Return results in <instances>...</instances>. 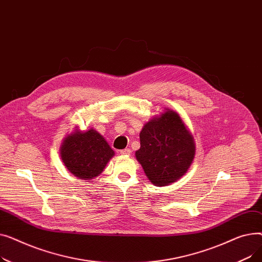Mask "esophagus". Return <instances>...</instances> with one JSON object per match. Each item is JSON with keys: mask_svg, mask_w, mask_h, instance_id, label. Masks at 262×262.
<instances>
[{"mask_svg": "<svg viewBox=\"0 0 262 262\" xmlns=\"http://www.w3.org/2000/svg\"><path fill=\"white\" fill-rule=\"evenodd\" d=\"M130 153H132V150L129 148H124V149L120 150L121 155H130Z\"/></svg>", "mask_w": 262, "mask_h": 262, "instance_id": "obj_1", "label": "esophagus"}]
</instances>
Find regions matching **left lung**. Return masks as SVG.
Masks as SVG:
<instances>
[{"label": "left lung", "mask_w": 262, "mask_h": 262, "mask_svg": "<svg viewBox=\"0 0 262 262\" xmlns=\"http://www.w3.org/2000/svg\"><path fill=\"white\" fill-rule=\"evenodd\" d=\"M195 155V143L185 123L173 110L155 116L140 132V148L136 158L150 183L158 187L180 180Z\"/></svg>", "instance_id": "left-lung-1"}]
</instances>
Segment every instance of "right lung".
I'll return each mask as SVG.
<instances>
[{
	"label": "right lung",
	"instance_id": "add662e5",
	"mask_svg": "<svg viewBox=\"0 0 262 262\" xmlns=\"http://www.w3.org/2000/svg\"><path fill=\"white\" fill-rule=\"evenodd\" d=\"M114 155V149L93 128L75 129L64 137L60 146V157L68 171L85 181L98 177Z\"/></svg>",
	"mask_w": 262,
	"mask_h": 262
}]
</instances>
